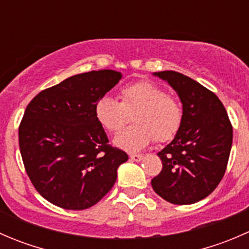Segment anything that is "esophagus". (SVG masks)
Returning a JSON list of instances; mask_svg holds the SVG:
<instances>
[{
  "label": "esophagus",
  "instance_id": "34e87169",
  "mask_svg": "<svg viewBox=\"0 0 249 249\" xmlns=\"http://www.w3.org/2000/svg\"><path fill=\"white\" fill-rule=\"evenodd\" d=\"M130 159H131L132 161H141V160L143 159V155L136 154V153H131V154H130Z\"/></svg>",
  "mask_w": 249,
  "mask_h": 249
}]
</instances>
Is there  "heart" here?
Listing matches in <instances>:
<instances>
[{
  "instance_id": "obj_1",
  "label": "heart",
  "mask_w": 249,
  "mask_h": 249,
  "mask_svg": "<svg viewBox=\"0 0 249 249\" xmlns=\"http://www.w3.org/2000/svg\"><path fill=\"white\" fill-rule=\"evenodd\" d=\"M120 102L102 96L95 105L97 122L110 134H117L129 120L135 124L120 132L114 143L130 152L140 150L153 140L158 143L171 141L183 124V106L164 88L148 80H140L123 88Z\"/></svg>"
}]
</instances>
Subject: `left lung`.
<instances>
[{"instance_id": "obj_1", "label": "left lung", "mask_w": 249, "mask_h": 249, "mask_svg": "<svg viewBox=\"0 0 249 249\" xmlns=\"http://www.w3.org/2000/svg\"><path fill=\"white\" fill-rule=\"evenodd\" d=\"M167 80L183 105V124L158 153L162 169L152 179L159 196L175 205L205 199L217 188L228 166L232 125L222 101L196 80L175 71L154 73Z\"/></svg>"}]
</instances>
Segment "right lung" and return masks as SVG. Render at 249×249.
Listing matches in <instances>:
<instances>
[{"mask_svg": "<svg viewBox=\"0 0 249 249\" xmlns=\"http://www.w3.org/2000/svg\"><path fill=\"white\" fill-rule=\"evenodd\" d=\"M123 74L113 70L72 76L42 90L19 125V148L35 189L55 206L85 210L112 189L117 169L129 159L109 144L95 115L97 100Z\"/></svg>", "mask_w": 249, "mask_h": 249, "instance_id": "right-lung-1", "label": "right lung"}]
</instances>
